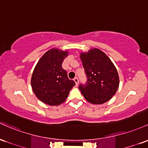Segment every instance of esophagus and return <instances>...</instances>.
<instances>
[{
	"label": "esophagus",
	"mask_w": 148,
	"mask_h": 148,
	"mask_svg": "<svg viewBox=\"0 0 148 148\" xmlns=\"http://www.w3.org/2000/svg\"><path fill=\"white\" fill-rule=\"evenodd\" d=\"M73 80L75 81V82L76 86H77V84H78V82H79V79H78V78H77V77H75Z\"/></svg>",
	"instance_id": "1"
}]
</instances>
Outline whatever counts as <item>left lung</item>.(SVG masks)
<instances>
[{"label": "left lung", "instance_id": "obj_1", "mask_svg": "<svg viewBox=\"0 0 148 148\" xmlns=\"http://www.w3.org/2000/svg\"><path fill=\"white\" fill-rule=\"evenodd\" d=\"M79 56L87 77V84L79 86L84 99L93 104H102L110 100L119 84V75L113 63L97 48L81 52Z\"/></svg>", "mask_w": 148, "mask_h": 148}]
</instances>
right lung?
Listing matches in <instances>:
<instances>
[{"label":"right lung","mask_w":148,"mask_h":148,"mask_svg":"<svg viewBox=\"0 0 148 148\" xmlns=\"http://www.w3.org/2000/svg\"><path fill=\"white\" fill-rule=\"evenodd\" d=\"M69 55L67 50L52 48L42 56L33 71L31 85L40 101L49 106H58L66 100L69 92L75 85L69 79L62 68Z\"/></svg>","instance_id":"right-lung-1"}]
</instances>
